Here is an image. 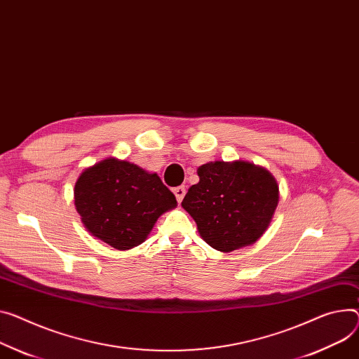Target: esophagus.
<instances>
[{
  "mask_svg": "<svg viewBox=\"0 0 359 359\" xmlns=\"http://www.w3.org/2000/svg\"><path fill=\"white\" fill-rule=\"evenodd\" d=\"M172 191H174V194H175V197H177V201L181 203L182 198H184V196H185V187H184V185L175 187Z\"/></svg>",
  "mask_w": 359,
  "mask_h": 359,
  "instance_id": "1",
  "label": "esophagus"
}]
</instances>
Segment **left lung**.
I'll return each instance as SVG.
<instances>
[{"label":"left lung","instance_id":"left-lung-1","mask_svg":"<svg viewBox=\"0 0 359 359\" xmlns=\"http://www.w3.org/2000/svg\"><path fill=\"white\" fill-rule=\"evenodd\" d=\"M181 205L194 218L203 240L229 253L256 243L279 204V185L260 165L214 161L198 167Z\"/></svg>","mask_w":359,"mask_h":359}]
</instances>
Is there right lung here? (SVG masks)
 <instances>
[{
    "label": "right lung",
    "instance_id": "right-lung-1",
    "mask_svg": "<svg viewBox=\"0 0 359 359\" xmlns=\"http://www.w3.org/2000/svg\"><path fill=\"white\" fill-rule=\"evenodd\" d=\"M74 205L93 237L130 250L148 238L156 219L175 208L177 200L155 172L110 156L81 171Z\"/></svg>",
    "mask_w": 359,
    "mask_h": 359
}]
</instances>
